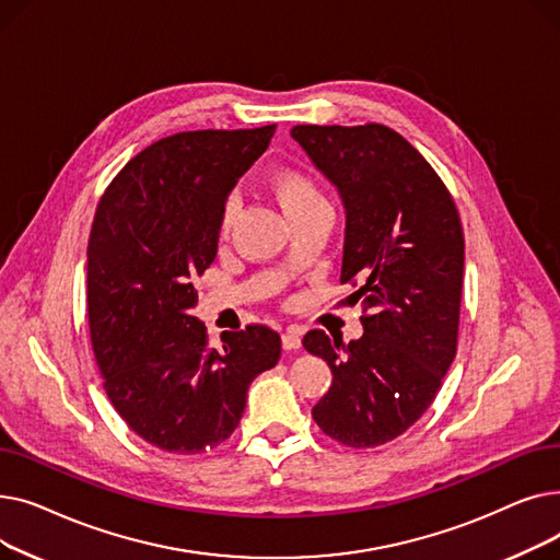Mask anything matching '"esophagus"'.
I'll list each match as a JSON object with an SVG mask.
<instances>
[{
	"mask_svg": "<svg viewBox=\"0 0 560 560\" xmlns=\"http://www.w3.org/2000/svg\"><path fill=\"white\" fill-rule=\"evenodd\" d=\"M281 345H283V349H300V345H302V334H300V329H295V327H288L285 331H283V336H281Z\"/></svg>",
	"mask_w": 560,
	"mask_h": 560,
	"instance_id": "1",
	"label": "esophagus"
}]
</instances>
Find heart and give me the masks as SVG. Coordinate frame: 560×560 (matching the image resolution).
Segmentation results:
<instances>
[{
  "label": "heart",
  "mask_w": 560,
  "mask_h": 560,
  "mask_svg": "<svg viewBox=\"0 0 560 560\" xmlns=\"http://www.w3.org/2000/svg\"><path fill=\"white\" fill-rule=\"evenodd\" d=\"M268 188L290 220L308 209H315V206L327 203L325 195H322V190L317 188V184L311 179V176L304 170L292 167V165L277 167L268 176ZM233 215H235V199L229 197L222 203V211H220V235L229 233L233 224Z\"/></svg>",
  "instance_id": "obj_1"
}]
</instances>
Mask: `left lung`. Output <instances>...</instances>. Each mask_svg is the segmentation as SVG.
<instances>
[{
    "instance_id": "8db88e82",
    "label": "left lung",
    "mask_w": 560,
    "mask_h": 560,
    "mask_svg": "<svg viewBox=\"0 0 560 560\" xmlns=\"http://www.w3.org/2000/svg\"><path fill=\"white\" fill-rule=\"evenodd\" d=\"M295 138L338 186L347 211L340 283L357 290L365 334L302 345L334 381L313 420L340 445H386L433 404L456 357L465 238L452 192L397 131L298 125Z\"/></svg>"
}]
</instances>
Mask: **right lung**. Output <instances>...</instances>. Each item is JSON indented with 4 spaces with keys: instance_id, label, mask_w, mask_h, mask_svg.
<instances>
[{
    "instance_id": "right-lung-1",
    "label": "right lung",
    "mask_w": 560,
    "mask_h": 560,
    "mask_svg": "<svg viewBox=\"0 0 560 560\" xmlns=\"http://www.w3.org/2000/svg\"><path fill=\"white\" fill-rule=\"evenodd\" d=\"M277 125L182 131L133 156L102 195L88 238V327L120 418L170 454H201L238 427L252 381L277 365L265 325L224 331L190 315L195 279L218 254L229 190L268 150Z\"/></svg>"
}]
</instances>
